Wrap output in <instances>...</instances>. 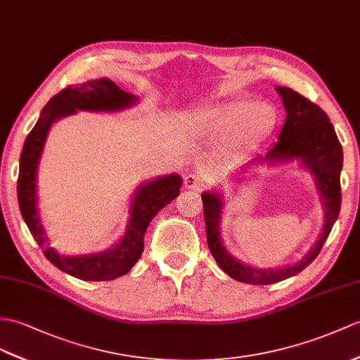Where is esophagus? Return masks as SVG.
Wrapping results in <instances>:
<instances>
[{
	"label": "esophagus",
	"mask_w": 360,
	"mask_h": 360,
	"mask_svg": "<svg viewBox=\"0 0 360 360\" xmlns=\"http://www.w3.org/2000/svg\"><path fill=\"white\" fill-rule=\"evenodd\" d=\"M185 188L192 189V191H201L206 188V181L195 174H188L185 177Z\"/></svg>",
	"instance_id": "obj_1"
}]
</instances>
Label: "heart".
I'll list each match as a JSON object with an SVG mask.
<instances>
[{
    "instance_id": "heart-1",
    "label": "heart",
    "mask_w": 360,
    "mask_h": 360,
    "mask_svg": "<svg viewBox=\"0 0 360 360\" xmlns=\"http://www.w3.org/2000/svg\"><path fill=\"white\" fill-rule=\"evenodd\" d=\"M276 124V112L267 103L232 101L201 111L195 120L200 136L227 139L235 145H249L267 136Z\"/></svg>"
}]
</instances>
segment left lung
<instances>
[{"label":"left lung","mask_w":360,"mask_h":360,"mask_svg":"<svg viewBox=\"0 0 360 360\" xmlns=\"http://www.w3.org/2000/svg\"><path fill=\"white\" fill-rule=\"evenodd\" d=\"M276 91L283 98L287 117L278 142L266 155L253 159V163H284L300 160L305 168H309L316 180V186L326 207V223L316 244L307 255L283 269H255L235 259L223 246L220 238V217L223 201L221 195L215 192H203L205 223L207 246L217 264L227 275L240 283L246 284H275L295 276L302 271L310 262L319 255L323 243L328 238L331 227L338 220L340 210V171L344 154L342 145L336 136V131L330 124V119L322 108L313 103L302 94L293 91L287 86H276Z\"/></svg>","instance_id":"8db88e82"}]
</instances>
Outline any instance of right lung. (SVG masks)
Wrapping results in <instances>:
<instances>
[{"label":"right lung","instance_id":"add662e5","mask_svg":"<svg viewBox=\"0 0 360 360\" xmlns=\"http://www.w3.org/2000/svg\"><path fill=\"white\" fill-rule=\"evenodd\" d=\"M129 94L107 77L86 81L82 85H68L42 108L37 125L25 139L20 157L18 203L21 215L44 255L59 270L84 281H111L128 274L143 252V236L148 224L162 207L180 194L181 177L177 174L151 180L140 186L131 201V217L127 232L117 244L94 255L65 257L47 244V235L37 209V171L49 129L55 120L82 111H119L136 103Z\"/></svg>","mask_w":360,"mask_h":360}]
</instances>
